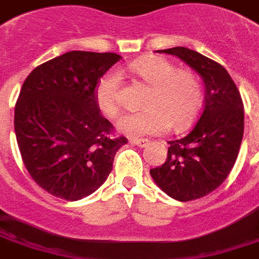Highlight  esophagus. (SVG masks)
<instances>
[{
    "instance_id": "obj_1",
    "label": "esophagus",
    "mask_w": 259,
    "mask_h": 259,
    "mask_svg": "<svg viewBox=\"0 0 259 259\" xmlns=\"http://www.w3.org/2000/svg\"><path fill=\"white\" fill-rule=\"evenodd\" d=\"M130 144L137 145L138 148H146L149 145V140H145V138H141V140H137V138H130Z\"/></svg>"
}]
</instances>
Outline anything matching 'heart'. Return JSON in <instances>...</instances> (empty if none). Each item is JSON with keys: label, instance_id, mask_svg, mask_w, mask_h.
<instances>
[{"label": "heart", "instance_id": "1", "mask_svg": "<svg viewBox=\"0 0 259 259\" xmlns=\"http://www.w3.org/2000/svg\"><path fill=\"white\" fill-rule=\"evenodd\" d=\"M130 69L150 92L145 98V110L127 114L118 121L119 132L132 137L182 132L197 115L202 102V82L189 70H177L176 65L161 57L133 61ZM100 110L114 118L121 113V74L110 70L100 79L96 89Z\"/></svg>", "mask_w": 259, "mask_h": 259}]
</instances>
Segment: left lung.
<instances>
[{
	"mask_svg": "<svg viewBox=\"0 0 259 259\" xmlns=\"http://www.w3.org/2000/svg\"><path fill=\"white\" fill-rule=\"evenodd\" d=\"M178 57L194 69L205 83L203 108L193 129L170 141L165 163L150 169L161 190L188 202L221 186L232 171L243 137V104L228 70L188 48L157 50Z\"/></svg>",
	"mask_w": 259,
	"mask_h": 259,
	"instance_id": "1",
	"label": "left lung"
}]
</instances>
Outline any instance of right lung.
Wrapping results in <instances>:
<instances>
[{
  "label": "right lung",
  "mask_w": 259,
  "mask_h": 259,
  "mask_svg": "<svg viewBox=\"0 0 259 259\" xmlns=\"http://www.w3.org/2000/svg\"><path fill=\"white\" fill-rule=\"evenodd\" d=\"M119 60L73 50L37 66L21 88L14 110L18 149L30 177L54 197L78 201L94 193L127 142L113 137L96 101L101 77Z\"/></svg>",
  "instance_id": "add662e5"
}]
</instances>
